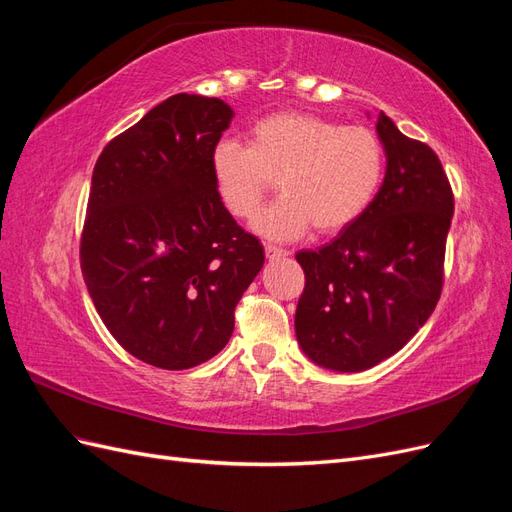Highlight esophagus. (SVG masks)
Returning a JSON list of instances; mask_svg holds the SVG:
<instances>
[{"instance_id": "1", "label": "esophagus", "mask_w": 512, "mask_h": 512, "mask_svg": "<svg viewBox=\"0 0 512 512\" xmlns=\"http://www.w3.org/2000/svg\"><path fill=\"white\" fill-rule=\"evenodd\" d=\"M265 254L269 260H277V258H286L290 252L284 250V247H277V245H265Z\"/></svg>"}]
</instances>
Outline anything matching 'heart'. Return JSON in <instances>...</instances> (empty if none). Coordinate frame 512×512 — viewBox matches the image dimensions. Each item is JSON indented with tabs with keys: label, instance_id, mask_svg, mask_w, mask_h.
Returning <instances> with one entry per match:
<instances>
[{
	"label": "heart",
	"instance_id": "1",
	"mask_svg": "<svg viewBox=\"0 0 512 512\" xmlns=\"http://www.w3.org/2000/svg\"><path fill=\"white\" fill-rule=\"evenodd\" d=\"M211 168L226 209L239 220H254L280 179L284 196L260 215L256 230L290 241L312 226L335 235L359 220L380 190L384 147L369 128L282 111L254 123L250 145L222 141Z\"/></svg>",
	"mask_w": 512,
	"mask_h": 512
}]
</instances>
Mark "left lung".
I'll use <instances>...</instances> for the list:
<instances>
[{
	"instance_id": "8db88e82",
	"label": "left lung",
	"mask_w": 512,
	"mask_h": 512,
	"mask_svg": "<svg viewBox=\"0 0 512 512\" xmlns=\"http://www.w3.org/2000/svg\"><path fill=\"white\" fill-rule=\"evenodd\" d=\"M386 173L359 220L297 254L305 288L294 316L301 350L335 371H363L404 348L438 305L453 190L429 145L384 113Z\"/></svg>"
}]
</instances>
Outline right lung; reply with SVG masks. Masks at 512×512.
I'll use <instances>...</instances> for the list:
<instances>
[{
	"mask_svg": "<svg viewBox=\"0 0 512 512\" xmlns=\"http://www.w3.org/2000/svg\"><path fill=\"white\" fill-rule=\"evenodd\" d=\"M220 98L177 94L104 147L81 235L89 297L136 359L190 369L218 354L265 262L222 203L211 156L230 126Z\"/></svg>",
	"mask_w": 512,
	"mask_h": 512,
	"instance_id": "add662e5",
	"label": "right lung"
}]
</instances>
